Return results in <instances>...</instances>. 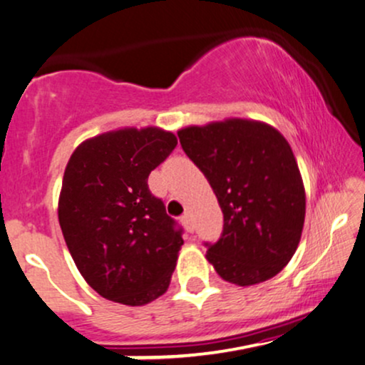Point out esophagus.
<instances>
[{
	"label": "esophagus",
	"instance_id": "obj_1",
	"mask_svg": "<svg viewBox=\"0 0 365 365\" xmlns=\"http://www.w3.org/2000/svg\"><path fill=\"white\" fill-rule=\"evenodd\" d=\"M182 222H183V226L187 227V231H194L195 230V226H194V219H192V214H185V216L182 217Z\"/></svg>",
	"mask_w": 365,
	"mask_h": 365
}]
</instances>
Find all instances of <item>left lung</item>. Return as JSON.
I'll use <instances>...</instances> for the list:
<instances>
[{"mask_svg":"<svg viewBox=\"0 0 365 365\" xmlns=\"http://www.w3.org/2000/svg\"><path fill=\"white\" fill-rule=\"evenodd\" d=\"M178 138L225 216L205 258L241 287L275 277L296 253L306 216L304 183L287 139L250 118L188 125Z\"/></svg>","mask_w":365,"mask_h":365,"instance_id":"left-lung-1","label":"left lung"}]
</instances>
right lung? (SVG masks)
<instances>
[{"label":"right lung","instance_id":"add662e5","mask_svg":"<svg viewBox=\"0 0 365 365\" xmlns=\"http://www.w3.org/2000/svg\"><path fill=\"white\" fill-rule=\"evenodd\" d=\"M160 127H124L74 149L59 194V225L78 270L105 299L144 306L168 291L182 230L148 177L177 146Z\"/></svg>","mask_w":365,"mask_h":365}]
</instances>
